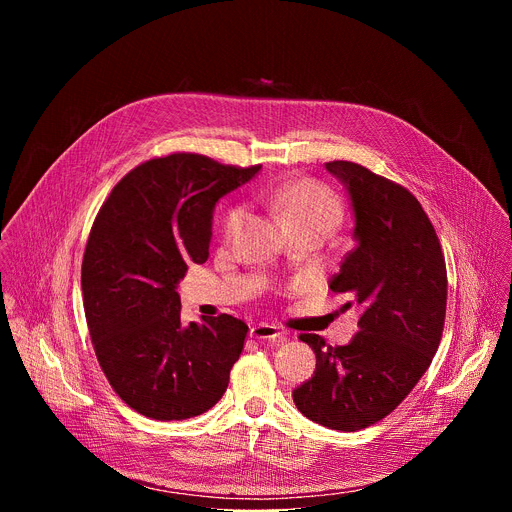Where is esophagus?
Here are the masks:
<instances>
[{"label":"esophagus","instance_id":"1","mask_svg":"<svg viewBox=\"0 0 512 512\" xmlns=\"http://www.w3.org/2000/svg\"><path fill=\"white\" fill-rule=\"evenodd\" d=\"M249 336L257 338V340H283V332L277 326L267 324V322L253 324L249 330Z\"/></svg>","mask_w":512,"mask_h":512}]
</instances>
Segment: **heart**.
<instances>
[{"mask_svg": "<svg viewBox=\"0 0 512 512\" xmlns=\"http://www.w3.org/2000/svg\"><path fill=\"white\" fill-rule=\"evenodd\" d=\"M273 208L289 227H322L330 231L340 218L336 196L322 184L312 180L291 182L273 194ZM241 221V208H231L225 216V233L231 235Z\"/></svg>", "mask_w": 512, "mask_h": 512, "instance_id": "b5f03b06", "label": "heart"}]
</instances>
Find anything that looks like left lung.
<instances>
[{"label": "left lung", "mask_w": 512, "mask_h": 512, "mask_svg": "<svg viewBox=\"0 0 512 512\" xmlns=\"http://www.w3.org/2000/svg\"><path fill=\"white\" fill-rule=\"evenodd\" d=\"M326 170L348 192L356 241L330 289L348 294L340 310L354 306L360 318L344 346L302 336L316 371L294 403L324 427L356 431L389 415L425 375L444 332L448 273L440 239L407 188L352 162Z\"/></svg>", "instance_id": "8db88e82"}]
</instances>
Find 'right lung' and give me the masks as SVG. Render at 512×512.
Instances as JSON below:
<instances>
[{
	"instance_id": "obj_1",
	"label": "right lung",
	"mask_w": 512,
	"mask_h": 512,
	"mask_svg": "<svg viewBox=\"0 0 512 512\" xmlns=\"http://www.w3.org/2000/svg\"><path fill=\"white\" fill-rule=\"evenodd\" d=\"M259 170L154 158L121 178L95 218L81 271L89 334L113 391L145 417H196L229 387L247 324L221 314L182 326L176 287L208 259L216 202Z\"/></svg>"
}]
</instances>
